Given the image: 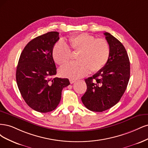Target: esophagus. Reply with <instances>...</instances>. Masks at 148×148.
Instances as JSON below:
<instances>
[{
	"label": "esophagus",
	"instance_id": "34e87169",
	"mask_svg": "<svg viewBox=\"0 0 148 148\" xmlns=\"http://www.w3.org/2000/svg\"><path fill=\"white\" fill-rule=\"evenodd\" d=\"M69 82H70L71 84H73V83L76 82V80L75 79H69Z\"/></svg>",
	"mask_w": 148,
	"mask_h": 148
}]
</instances>
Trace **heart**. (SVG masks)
<instances>
[{
	"label": "heart",
	"instance_id": "obj_1",
	"mask_svg": "<svg viewBox=\"0 0 148 148\" xmlns=\"http://www.w3.org/2000/svg\"><path fill=\"white\" fill-rule=\"evenodd\" d=\"M70 47L74 51H79L78 61L71 62L60 68V74L70 79H79L92 72H97L106 64L110 55V48L104 39H96L87 33L69 37ZM53 57L56 63L64 64L71 60L72 51L63 40L56 43L53 49Z\"/></svg>",
	"mask_w": 148,
	"mask_h": 148
}]
</instances>
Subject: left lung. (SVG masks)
Returning a JSON list of instances; mask_svg holds the SVG:
<instances>
[{"label":"left lung","instance_id":"obj_1","mask_svg":"<svg viewBox=\"0 0 148 148\" xmlns=\"http://www.w3.org/2000/svg\"><path fill=\"white\" fill-rule=\"evenodd\" d=\"M110 48L106 64L92 77L85 79L87 91L81 98L89 110L103 112L119 101L130 79V61L122 43L111 34L104 32Z\"/></svg>","mask_w":148,"mask_h":148}]
</instances>
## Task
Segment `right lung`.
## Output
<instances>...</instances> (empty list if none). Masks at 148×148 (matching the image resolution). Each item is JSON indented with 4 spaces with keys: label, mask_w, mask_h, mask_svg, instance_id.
<instances>
[{
    "label": "right lung",
    "mask_w": 148,
    "mask_h": 148,
    "mask_svg": "<svg viewBox=\"0 0 148 148\" xmlns=\"http://www.w3.org/2000/svg\"><path fill=\"white\" fill-rule=\"evenodd\" d=\"M59 32L52 31L31 40L21 52L16 72L18 87L30 108L40 112L52 111L58 106L61 92L68 79L55 77L56 68L53 49Z\"/></svg>",
    "instance_id": "add662e5"
}]
</instances>
